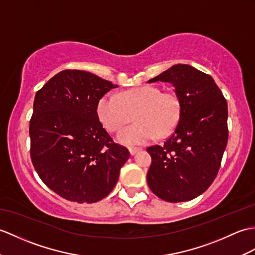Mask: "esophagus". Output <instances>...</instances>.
Masks as SVG:
<instances>
[{
    "mask_svg": "<svg viewBox=\"0 0 255 255\" xmlns=\"http://www.w3.org/2000/svg\"><path fill=\"white\" fill-rule=\"evenodd\" d=\"M139 151H140V149H138V147H129V152H130V154H131V155L137 154Z\"/></svg>",
    "mask_w": 255,
    "mask_h": 255,
    "instance_id": "1",
    "label": "esophagus"
}]
</instances>
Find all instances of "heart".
<instances>
[{"mask_svg":"<svg viewBox=\"0 0 255 255\" xmlns=\"http://www.w3.org/2000/svg\"><path fill=\"white\" fill-rule=\"evenodd\" d=\"M99 120L110 131H116L131 120L133 125L117 134L120 143L142 145L156 137H166L174 131L181 113L180 100L174 92H162L155 86H142L123 92H109L99 100Z\"/></svg>","mask_w":255,"mask_h":255,"instance_id":"1","label":"heart"}]
</instances>
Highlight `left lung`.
Segmentation results:
<instances>
[{"instance_id": "obj_1", "label": "left lung", "mask_w": 255, "mask_h": 255, "mask_svg": "<svg viewBox=\"0 0 255 255\" xmlns=\"http://www.w3.org/2000/svg\"><path fill=\"white\" fill-rule=\"evenodd\" d=\"M156 81L173 85L181 113L164 144L146 149L152 157L147 185L159 199L185 202L202 194L221 167L228 141L227 102L214 79L190 65H174L147 82Z\"/></svg>"}]
</instances>
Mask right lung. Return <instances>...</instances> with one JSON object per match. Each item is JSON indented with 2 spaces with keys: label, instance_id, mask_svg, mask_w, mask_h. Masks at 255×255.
<instances>
[{
  "label": "right lung",
  "instance_id": "right-lung-1",
  "mask_svg": "<svg viewBox=\"0 0 255 255\" xmlns=\"http://www.w3.org/2000/svg\"><path fill=\"white\" fill-rule=\"evenodd\" d=\"M111 81L67 69L35 93L29 126L31 161L39 177L62 198L78 203L104 199L130 156L99 121V100Z\"/></svg>",
  "mask_w": 255,
  "mask_h": 255
}]
</instances>
